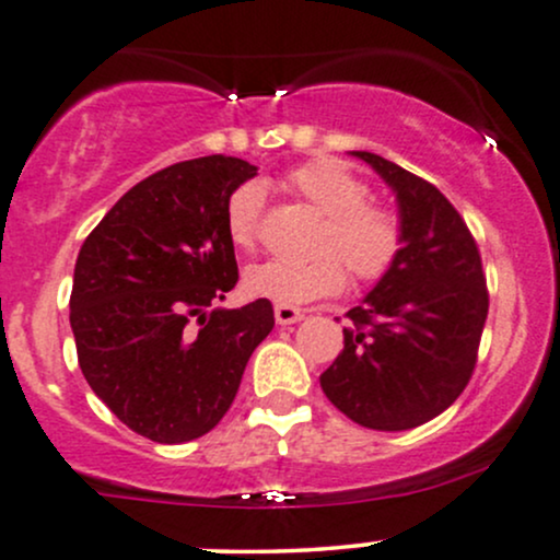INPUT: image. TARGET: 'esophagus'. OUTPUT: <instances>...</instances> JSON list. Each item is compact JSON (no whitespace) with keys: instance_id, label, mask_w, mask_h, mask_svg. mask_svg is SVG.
<instances>
[{"instance_id":"esophagus-1","label":"esophagus","mask_w":560,"mask_h":560,"mask_svg":"<svg viewBox=\"0 0 560 560\" xmlns=\"http://www.w3.org/2000/svg\"><path fill=\"white\" fill-rule=\"evenodd\" d=\"M273 316L279 326H289V324H298V320L305 318V311H302V307H294V305H276Z\"/></svg>"}]
</instances>
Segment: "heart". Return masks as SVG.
I'll use <instances>...</instances> for the list:
<instances>
[{
	"label": "heart",
	"instance_id": "heart-1",
	"mask_svg": "<svg viewBox=\"0 0 560 560\" xmlns=\"http://www.w3.org/2000/svg\"><path fill=\"white\" fill-rule=\"evenodd\" d=\"M294 195L324 215L311 260H262L244 271V292L279 305L331 298L347 284L345 266L358 281H378L402 253V218L369 199V184L337 158H313L284 176ZM266 197L258 184H242L226 199V231L242 249L258 244Z\"/></svg>",
	"mask_w": 560,
	"mask_h": 560
}]
</instances>
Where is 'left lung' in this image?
Masks as SVG:
<instances>
[{"mask_svg": "<svg viewBox=\"0 0 560 560\" xmlns=\"http://www.w3.org/2000/svg\"><path fill=\"white\" fill-rule=\"evenodd\" d=\"M405 229L387 276L347 311L345 350L320 374V389L361 427L402 432L458 400L474 374L490 294L471 231L434 184L374 155Z\"/></svg>", "mask_w": 560, "mask_h": 560, "instance_id": "8db88e82", "label": "left lung"}]
</instances>
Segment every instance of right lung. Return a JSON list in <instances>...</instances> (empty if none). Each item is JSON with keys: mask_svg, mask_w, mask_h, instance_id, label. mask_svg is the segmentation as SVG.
Here are the masks:
<instances>
[{"mask_svg": "<svg viewBox=\"0 0 560 560\" xmlns=\"http://www.w3.org/2000/svg\"><path fill=\"white\" fill-rule=\"evenodd\" d=\"M255 173L226 155L152 173L96 223L75 260L70 329L83 376L152 442L208 434L273 329L268 300L208 313L240 279L226 199Z\"/></svg>", "mask_w": 560, "mask_h": 560, "instance_id": "obj_1", "label": "right lung"}]
</instances>
